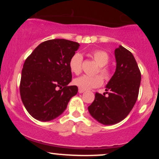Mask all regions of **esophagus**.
Returning <instances> with one entry per match:
<instances>
[{"mask_svg":"<svg viewBox=\"0 0 159 159\" xmlns=\"http://www.w3.org/2000/svg\"><path fill=\"white\" fill-rule=\"evenodd\" d=\"M84 90H83V89H81V88H78V93H84Z\"/></svg>","mask_w":159,"mask_h":159,"instance_id":"34e87169","label":"esophagus"}]
</instances>
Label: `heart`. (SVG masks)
<instances>
[{
  "label": "heart",
  "instance_id": "b5f03b06",
  "mask_svg": "<svg viewBox=\"0 0 159 159\" xmlns=\"http://www.w3.org/2000/svg\"><path fill=\"white\" fill-rule=\"evenodd\" d=\"M92 57L96 62V63L99 66L98 71L100 75L105 78V80H109L111 77V70L109 67L107 66V64L110 61V57L106 52L103 50H95L91 54ZM82 63H83V56L80 53H75L69 61V69L72 73L78 75L81 73L82 69ZM103 79L100 75H82L74 79L73 83L79 88L83 90L95 88L102 84Z\"/></svg>",
  "mask_w": 159,
  "mask_h": 159
}]
</instances>
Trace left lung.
<instances>
[{"label": "left lung", "mask_w": 159, "mask_h": 159, "mask_svg": "<svg viewBox=\"0 0 159 159\" xmlns=\"http://www.w3.org/2000/svg\"><path fill=\"white\" fill-rule=\"evenodd\" d=\"M116 67L106 86L105 93L95 94L88 111L94 119L104 125H114L129 115L137 99L141 74L133 54L122 45L115 49Z\"/></svg>", "instance_id": "left-lung-1"}]
</instances>
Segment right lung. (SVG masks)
<instances>
[{
	"label": "right lung",
	"instance_id": "1",
	"mask_svg": "<svg viewBox=\"0 0 159 159\" xmlns=\"http://www.w3.org/2000/svg\"><path fill=\"white\" fill-rule=\"evenodd\" d=\"M79 46L78 43L67 39L47 40L25 60L20 95L27 112L36 120L45 122L55 119L77 94V86H68L72 78L69 63Z\"/></svg>",
	"mask_w": 159,
	"mask_h": 159
}]
</instances>
